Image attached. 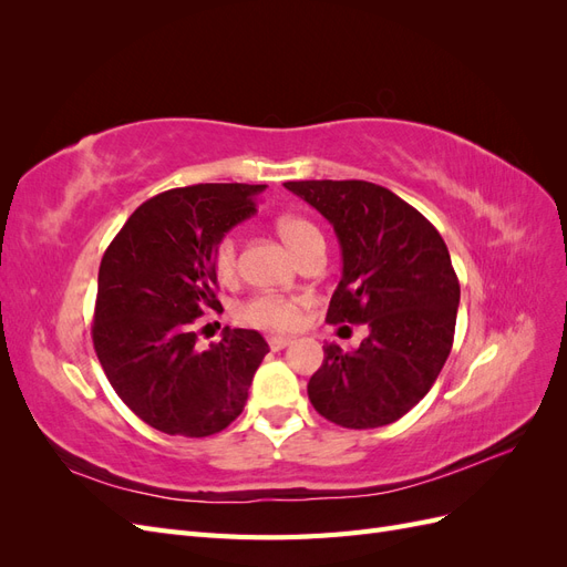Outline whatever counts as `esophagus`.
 I'll use <instances>...</instances> for the list:
<instances>
[{"instance_id": "1", "label": "esophagus", "mask_w": 567, "mask_h": 567, "mask_svg": "<svg viewBox=\"0 0 567 567\" xmlns=\"http://www.w3.org/2000/svg\"><path fill=\"white\" fill-rule=\"evenodd\" d=\"M267 342H269V348H271L274 352H279V350L288 348L290 342H293V338H286V336H271V338H267Z\"/></svg>"}]
</instances>
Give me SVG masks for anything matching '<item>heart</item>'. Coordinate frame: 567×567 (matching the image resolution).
Wrapping results in <instances>:
<instances>
[{
  "label": "heart",
  "instance_id": "obj_1",
  "mask_svg": "<svg viewBox=\"0 0 567 567\" xmlns=\"http://www.w3.org/2000/svg\"><path fill=\"white\" fill-rule=\"evenodd\" d=\"M277 234L298 257L312 244L321 241L319 229L310 219L298 215H284L277 219ZM213 269L219 281H234L238 271V246L234 236H221L213 248ZM300 298L279 293H257L236 307L238 321L262 331H290L300 321Z\"/></svg>",
  "mask_w": 567,
  "mask_h": 567
}]
</instances>
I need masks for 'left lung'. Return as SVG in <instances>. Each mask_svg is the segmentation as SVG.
Listing matches in <instances>:
<instances>
[{
	"mask_svg": "<svg viewBox=\"0 0 567 567\" xmlns=\"http://www.w3.org/2000/svg\"><path fill=\"white\" fill-rule=\"evenodd\" d=\"M338 236L342 277L326 321L367 323L352 352L323 348L307 383L312 406L336 425L367 431L402 419L447 362L458 279L437 229L385 186L362 179L286 182Z\"/></svg>",
	"mask_w": 567,
	"mask_h": 567,
	"instance_id": "8db88e82",
	"label": "left lung"
}]
</instances>
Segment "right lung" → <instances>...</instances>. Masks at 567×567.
Instances as JSON below:
<instances>
[{
    "label": "right lung",
    "mask_w": 567,
    "mask_h": 567,
    "mask_svg": "<svg viewBox=\"0 0 567 567\" xmlns=\"http://www.w3.org/2000/svg\"><path fill=\"white\" fill-rule=\"evenodd\" d=\"M267 184L169 188L136 208L99 267L92 340L117 398L167 435L208 437L241 414L269 352L250 329L196 350L194 321L221 310L213 248Z\"/></svg>",
    "instance_id": "add662e5"
}]
</instances>
